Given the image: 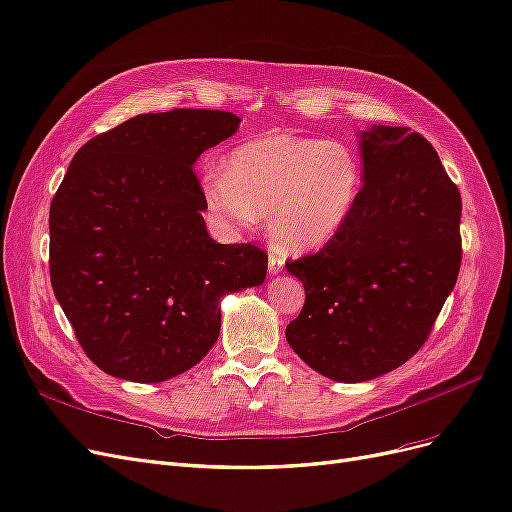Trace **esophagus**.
<instances>
[{
    "label": "esophagus",
    "mask_w": 512,
    "mask_h": 512,
    "mask_svg": "<svg viewBox=\"0 0 512 512\" xmlns=\"http://www.w3.org/2000/svg\"><path fill=\"white\" fill-rule=\"evenodd\" d=\"M285 266V255L283 251L278 249V246H270L268 251V268H270V274H278L280 270H283Z\"/></svg>",
    "instance_id": "esophagus-1"
}]
</instances>
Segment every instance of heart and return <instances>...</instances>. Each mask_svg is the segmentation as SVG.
Listing matches in <instances>:
<instances>
[{"instance_id":"obj_1","label":"heart","mask_w":512,"mask_h":512,"mask_svg":"<svg viewBox=\"0 0 512 512\" xmlns=\"http://www.w3.org/2000/svg\"><path fill=\"white\" fill-rule=\"evenodd\" d=\"M364 166L342 140L270 134L234 148L223 174L204 178L206 206L225 232H240L268 212L274 238L306 251L334 238L351 217Z\"/></svg>"}]
</instances>
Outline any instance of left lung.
<instances>
[{
  "label": "left lung",
  "mask_w": 512,
  "mask_h": 512,
  "mask_svg": "<svg viewBox=\"0 0 512 512\" xmlns=\"http://www.w3.org/2000/svg\"><path fill=\"white\" fill-rule=\"evenodd\" d=\"M364 185L340 232L287 261L306 302L285 336L319 374L364 383L415 355L461 266V195L434 146L404 127L361 134Z\"/></svg>",
  "instance_id": "left-lung-1"
}]
</instances>
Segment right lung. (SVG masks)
<instances>
[{"label": "right lung", "mask_w": 512, "mask_h": 512, "mask_svg": "<svg viewBox=\"0 0 512 512\" xmlns=\"http://www.w3.org/2000/svg\"><path fill=\"white\" fill-rule=\"evenodd\" d=\"M223 110L138 114L78 148L51 202V283L82 351L161 383L206 357L221 298L266 280L255 244L214 242L193 163L236 134Z\"/></svg>", "instance_id": "obj_1"}]
</instances>
